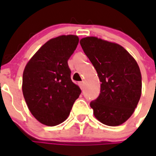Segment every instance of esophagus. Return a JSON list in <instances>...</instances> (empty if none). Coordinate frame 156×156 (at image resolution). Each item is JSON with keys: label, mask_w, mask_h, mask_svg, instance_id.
Wrapping results in <instances>:
<instances>
[{"label": "esophagus", "mask_w": 156, "mask_h": 156, "mask_svg": "<svg viewBox=\"0 0 156 156\" xmlns=\"http://www.w3.org/2000/svg\"><path fill=\"white\" fill-rule=\"evenodd\" d=\"M79 86H80V87H81V89H83V88H84V82H79Z\"/></svg>", "instance_id": "obj_1"}]
</instances>
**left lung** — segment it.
Instances as JSON below:
<instances>
[{
	"label": "left lung",
	"mask_w": 156,
	"mask_h": 156,
	"mask_svg": "<svg viewBox=\"0 0 156 156\" xmlns=\"http://www.w3.org/2000/svg\"><path fill=\"white\" fill-rule=\"evenodd\" d=\"M80 44L101 82L100 96L90 104L94 116L108 126L122 125L132 115L142 94L137 62L123 47L114 42L86 37Z\"/></svg>",
	"instance_id": "1"
}]
</instances>
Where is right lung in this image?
I'll return each instance as SVG.
<instances>
[{"mask_svg":"<svg viewBox=\"0 0 156 156\" xmlns=\"http://www.w3.org/2000/svg\"><path fill=\"white\" fill-rule=\"evenodd\" d=\"M77 35L47 41L29 59L23 75V94L29 111L41 124L63 122L81 90L71 79L68 60L77 48Z\"/></svg>","mask_w":156,"mask_h":156,"instance_id":"1","label":"right lung"}]
</instances>
